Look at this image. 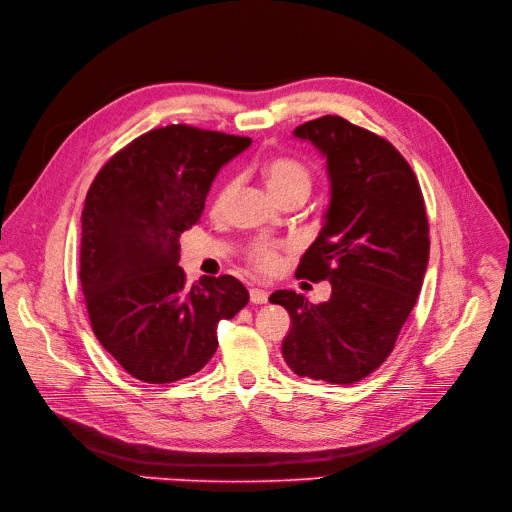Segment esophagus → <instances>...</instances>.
<instances>
[{"label":"esophagus","mask_w":512,"mask_h":512,"mask_svg":"<svg viewBox=\"0 0 512 512\" xmlns=\"http://www.w3.org/2000/svg\"><path fill=\"white\" fill-rule=\"evenodd\" d=\"M250 302L252 304H266V302H269V291H264L260 287H252L250 289Z\"/></svg>","instance_id":"34e87169"}]
</instances>
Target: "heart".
<instances>
[{"instance_id":"heart-1","label":"heart","mask_w":512,"mask_h":512,"mask_svg":"<svg viewBox=\"0 0 512 512\" xmlns=\"http://www.w3.org/2000/svg\"><path fill=\"white\" fill-rule=\"evenodd\" d=\"M264 179L277 200L289 196V193H294V191H302L308 196L310 185H312L310 170L294 158L271 160L264 166ZM235 187H237V181H229L221 187V191L216 193L214 204H212V210L216 214H221L229 206L233 193H235ZM248 258L258 271L271 273L281 262V246L279 243H271V241H256L248 250Z\"/></svg>"}]
</instances>
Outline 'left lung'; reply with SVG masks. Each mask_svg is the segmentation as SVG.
Listing matches in <instances>:
<instances>
[{
    "label": "left lung",
    "mask_w": 512,
    "mask_h": 512,
    "mask_svg": "<svg viewBox=\"0 0 512 512\" xmlns=\"http://www.w3.org/2000/svg\"><path fill=\"white\" fill-rule=\"evenodd\" d=\"M296 137L327 158L331 202L296 277L329 281L331 298L310 304L279 289L269 298L291 316L287 367L300 377L350 385L392 354L417 304L429 262V223L419 181L387 139L321 116Z\"/></svg>",
    "instance_id": "left-lung-1"
}]
</instances>
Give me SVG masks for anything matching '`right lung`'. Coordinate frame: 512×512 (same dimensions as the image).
<instances>
[{
	"instance_id": "add662e5",
	"label": "right lung",
	"mask_w": 512,
	"mask_h": 512,
	"mask_svg": "<svg viewBox=\"0 0 512 512\" xmlns=\"http://www.w3.org/2000/svg\"><path fill=\"white\" fill-rule=\"evenodd\" d=\"M250 137L168 125L133 139L93 179L81 214V287L95 337L129 375L173 383L214 356L216 325L248 304L231 275L187 285L179 237Z\"/></svg>"
}]
</instances>
